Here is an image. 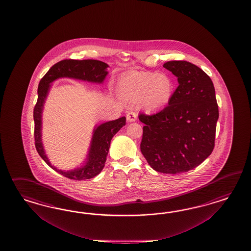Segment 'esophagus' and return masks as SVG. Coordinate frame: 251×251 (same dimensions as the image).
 Instances as JSON below:
<instances>
[{
  "label": "esophagus",
  "mask_w": 251,
  "mask_h": 251,
  "mask_svg": "<svg viewBox=\"0 0 251 251\" xmlns=\"http://www.w3.org/2000/svg\"><path fill=\"white\" fill-rule=\"evenodd\" d=\"M126 118H127V121L129 122H135L137 120V113L135 111H129L127 113Z\"/></svg>",
  "instance_id": "34e87169"
}]
</instances>
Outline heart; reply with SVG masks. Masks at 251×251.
I'll use <instances>...</instances> for the list:
<instances>
[{
    "label": "heart",
    "instance_id": "1",
    "mask_svg": "<svg viewBox=\"0 0 251 251\" xmlns=\"http://www.w3.org/2000/svg\"><path fill=\"white\" fill-rule=\"evenodd\" d=\"M119 91L124 99L141 100L148 110L167 106L174 93V83L165 74L134 71L120 79Z\"/></svg>",
    "mask_w": 251,
    "mask_h": 251
}]
</instances>
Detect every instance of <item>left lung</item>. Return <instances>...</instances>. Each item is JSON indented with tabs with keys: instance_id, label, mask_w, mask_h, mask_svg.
<instances>
[{
	"instance_id": "left-lung-1",
	"label": "left lung",
	"mask_w": 251,
	"mask_h": 251,
	"mask_svg": "<svg viewBox=\"0 0 251 251\" xmlns=\"http://www.w3.org/2000/svg\"><path fill=\"white\" fill-rule=\"evenodd\" d=\"M164 67L177 77L178 86L168 105L155 114L141 113V152L152 169L165 174L188 172L201 165L214 148L219 118L211 78L186 61Z\"/></svg>"
}]
</instances>
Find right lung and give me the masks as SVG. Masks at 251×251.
<instances>
[{"instance_id": "obj_1", "label": "right lung", "mask_w": 251, "mask_h": 251, "mask_svg": "<svg viewBox=\"0 0 251 251\" xmlns=\"http://www.w3.org/2000/svg\"><path fill=\"white\" fill-rule=\"evenodd\" d=\"M107 67L108 65L106 63L97 60H63L54 64L45 75L42 77L38 84V101L34 107V137L36 149L41 158L50 167L70 179L84 180L90 179L99 175L103 167H105L111 139L126 124V118L122 117L115 121L105 122L94 129L86 163L83 167L70 171L59 170L50 163L48 157L46 156L41 142V114L47 95L50 87V84L61 77L75 78L101 84L107 75Z\"/></svg>"}]
</instances>
